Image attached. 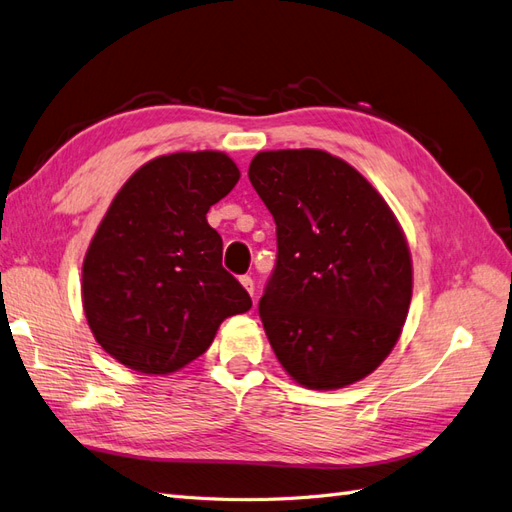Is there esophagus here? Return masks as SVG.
<instances>
[{"label": "esophagus", "instance_id": "34e87169", "mask_svg": "<svg viewBox=\"0 0 512 512\" xmlns=\"http://www.w3.org/2000/svg\"><path fill=\"white\" fill-rule=\"evenodd\" d=\"M239 282H241V286L254 297V280H252V277H250V275H241Z\"/></svg>", "mask_w": 512, "mask_h": 512}]
</instances>
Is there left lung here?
<instances>
[{
    "instance_id": "obj_1",
    "label": "left lung",
    "mask_w": 512,
    "mask_h": 512,
    "mask_svg": "<svg viewBox=\"0 0 512 512\" xmlns=\"http://www.w3.org/2000/svg\"><path fill=\"white\" fill-rule=\"evenodd\" d=\"M247 175L277 226V265L258 303L277 361L312 391L363 380L395 348L412 299L395 213L322 149L260 151Z\"/></svg>"
}]
</instances>
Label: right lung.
<instances>
[{"mask_svg": "<svg viewBox=\"0 0 512 512\" xmlns=\"http://www.w3.org/2000/svg\"><path fill=\"white\" fill-rule=\"evenodd\" d=\"M239 177L222 151H177L143 164L115 194L87 247L81 297L96 342L121 365L173 374L228 316L252 307L207 222Z\"/></svg>", "mask_w": 512, "mask_h": 512, "instance_id": "1", "label": "right lung"}]
</instances>
